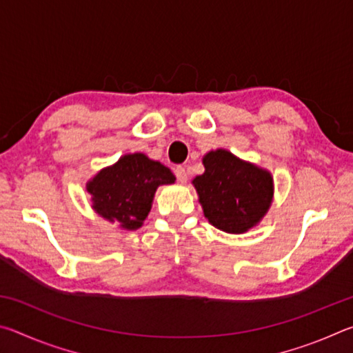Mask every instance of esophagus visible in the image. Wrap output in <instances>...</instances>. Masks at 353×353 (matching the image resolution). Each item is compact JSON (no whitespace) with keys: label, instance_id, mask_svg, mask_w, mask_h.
I'll list each match as a JSON object with an SVG mask.
<instances>
[{"label":"esophagus","instance_id":"34e87169","mask_svg":"<svg viewBox=\"0 0 353 353\" xmlns=\"http://www.w3.org/2000/svg\"><path fill=\"white\" fill-rule=\"evenodd\" d=\"M174 174H176V177H177V181L179 182H187V171H185V168L183 166H177V168L174 170Z\"/></svg>","mask_w":353,"mask_h":353}]
</instances>
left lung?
Returning <instances> with one entry per match:
<instances>
[{
	"mask_svg": "<svg viewBox=\"0 0 353 353\" xmlns=\"http://www.w3.org/2000/svg\"><path fill=\"white\" fill-rule=\"evenodd\" d=\"M202 163L204 174L193 185L208 223L227 234H244L259 224L272 202L271 172L225 149L207 152Z\"/></svg>",
	"mask_w": 353,
	"mask_h": 353,
	"instance_id": "1",
	"label": "left lung"
}]
</instances>
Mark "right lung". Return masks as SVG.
Segmentation results:
<instances>
[{"mask_svg":"<svg viewBox=\"0 0 353 353\" xmlns=\"http://www.w3.org/2000/svg\"><path fill=\"white\" fill-rule=\"evenodd\" d=\"M170 168L141 152L126 154L87 182L92 207L99 216L121 229L137 230L151 212L160 185L174 183Z\"/></svg>","mask_w":353,"mask_h":353,"instance_id":"1","label":"right lung"}]
</instances>
